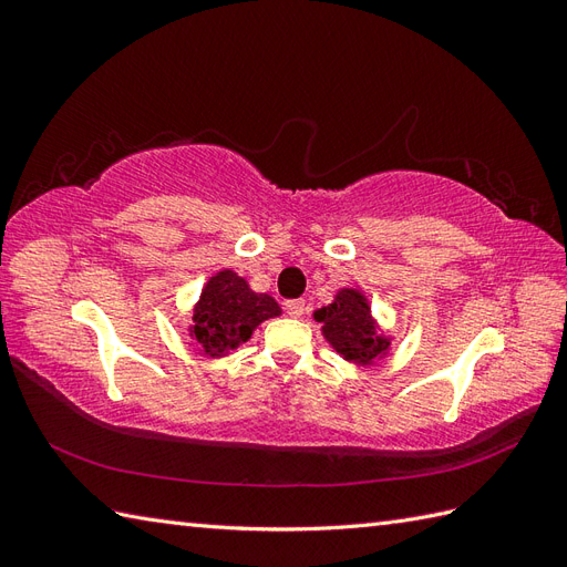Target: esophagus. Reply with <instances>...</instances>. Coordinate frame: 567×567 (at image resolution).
Returning a JSON list of instances; mask_svg holds the SVG:
<instances>
[{
	"instance_id": "1",
	"label": "esophagus",
	"mask_w": 567,
	"mask_h": 567,
	"mask_svg": "<svg viewBox=\"0 0 567 567\" xmlns=\"http://www.w3.org/2000/svg\"><path fill=\"white\" fill-rule=\"evenodd\" d=\"M305 312H307V302L305 300H288L286 302V315L288 317L300 319Z\"/></svg>"
}]
</instances>
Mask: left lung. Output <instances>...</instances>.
Segmentation results:
<instances>
[{
	"instance_id": "1",
	"label": "left lung",
	"mask_w": 567,
	"mask_h": 567,
	"mask_svg": "<svg viewBox=\"0 0 567 567\" xmlns=\"http://www.w3.org/2000/svg\"><path fill=\"white\" fill-rule=\"evenodd\" d=\"M326 342L357 367H373L390 354V336L371 315V302L359 288H340L333 302L315 312Z\"/></svg>"
}]
</instances>
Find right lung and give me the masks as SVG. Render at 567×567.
Wrapping results in <instances>:
<instances>
[{
    "instance_id": "1",
    "label": "right lung",
    "mask_w": 567,
    "mask_h": 567,
    "mask_svg": "<svg viewBox=\"0 0 567 567\" xmlns=\"http://www.w3.org/2000/svg\"><path fill=\"white\" fill-rule=\"evenodd\" d=\"M279 315L281 307L271 296L255 293L234 269H219L192 307L188 338L198 354L219 359L248 342L262 321Z\"/></svg>"
}]
</instances>
